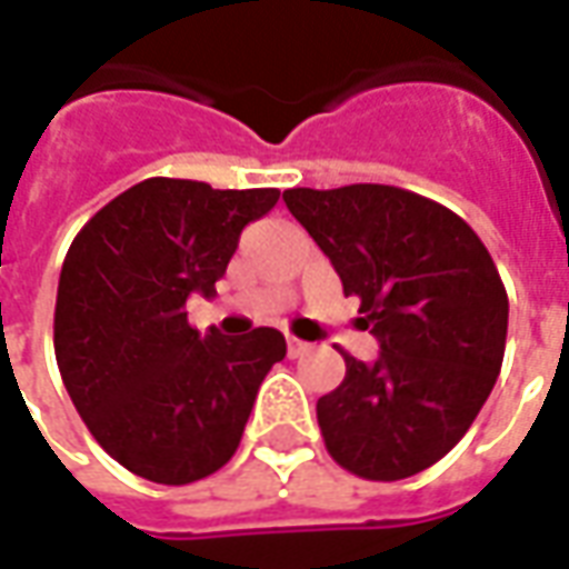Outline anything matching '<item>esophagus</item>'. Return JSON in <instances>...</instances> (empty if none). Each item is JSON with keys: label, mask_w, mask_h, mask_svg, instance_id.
Masks as SVG:
<instances>
[{"label": "esophagus", "mask_w": 569, "mask_h": 569, "mask_svg": "<svg viewBox=\"0 0 569 569\" xmlns=\"http://www.w3.org/2000/svg\"><path fill=\"white\" fill-rule=\"evenodd\" d=\"M286 350H289V357H301V353H308L310 345L296 338V335H286Z\"/></svg>", "instance_id": "obj_1"}]
</instances>
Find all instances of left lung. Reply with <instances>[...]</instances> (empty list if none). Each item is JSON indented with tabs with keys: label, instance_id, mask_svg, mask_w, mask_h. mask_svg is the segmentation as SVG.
Returning a JSON list of instances; mask_svg holds the SVG:
<instances>
[{
	"label": "left lung",
	"instance_id": "1",
	"mask_svg": "<svg viewBox=\"0 0 569 569\" xmlns=\"http://www.w3.org/2000/svg\"><path fill=\"white\" fill-rule=\"evenodd\" d=\"M283 200L381 347L375 362L341 353L345 381L317 402L326 448L369 481L418 476L463 439L500 375L497 264L457 212L406 188H289Z\"/></svg>",
	"mask_w": 569,
	"mask_h": 569
}]
</instances>
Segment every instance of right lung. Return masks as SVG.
Here are the masks:
<instances>
[{"mask_svg":"<svg viewBox=\"0 0 569 569\" xmlns=\"http://www.w3.org/2000/svg\"><path fill=\"white\" fill-rule=\"evenodd\" d=\"M277 188L154 176L109 200L72 240L54 308V353L72 406L109 457L158 485H191L234 457L277 329L200 338L186 301L216 280Z\"/></svg>","mask_w":569,"mask_h":569,"instance_id":"add662e5","label":"right lung"}]
</instances>
